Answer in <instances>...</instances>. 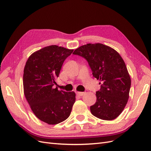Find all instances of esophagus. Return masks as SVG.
I'll list each match as a JSON object with an SVG mask.
<instances>
[{"instance_id": "1", "label": "esophagus", "mask_w": 151, "mask_h": 151, "mask_svg": "<svg viewBox=\"0 0 151 151\" xmlns=\"http://www.w3.org/2000/svg\"><path fill=\"white\" fill-rule=\"evenodd\" d=\"M76 94L79 96H83L85 94V92H76Z\"/></svg>"}]
</instances>
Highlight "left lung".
<instances>
[{
    "label": "left lung",
    "mask_w": 151,
    "mask_h": 151,
    "mask_svg": "<svg viewBox=\"0 0 151 151\" xmlns=\"http://www.w3.org/2000/svg\"><path fill=\"white\" fill-rule=\"evenodd\" d=\"M73 54L87 60L93 76L101 81L96 102L90 106L91 113L101 119H116L127 105L131 87L130 76L121 55L100 43L82 45Z\"/></svg>",
    "instance_id": "8db88e82"
}]
</instances>
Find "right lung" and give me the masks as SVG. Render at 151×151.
Listing matches in <instances>:
<instances>
[{
    "instance_id": "right-lung-1",
    "label": "right lung",
    "mask_w": 151,
    "mask_h": 151,
    "mask_svg": "<svg viewBox=\"0 0 151 151\" xmlns=\"http://www.w3.org/2000/svg\"><path fill=\"white\" fill-rule=\"evenodd\" d=\"M73 51L55 45L47 46L33 52L25 64V97L37 117L49 124L66 120L75 102L74 92L60 91L53 87L64 61Z\"/></svg>"
}]
</instances>
